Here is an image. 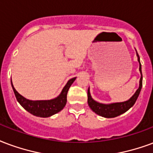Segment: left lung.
<instances>
[{
	"label": "left lung",
	"mask_w": 153,
	"mask_h": 153,
	"mask_svg": "<svg viewBox=\"0 0 153 153\" xmlns=\"http://www.w3.org/2000/svg\"><path fill=\"white\" fill-rule=\"evenodd\" d=\"M138 56V61L140 62V71L141 73V78H140V87L138 88L136 92L133 95V97H131V99L126 100L125 102L121 103H114V104H110V105H104V104H100L97 101H95L92 98H91V95H90V91L88 90V103L89 107L91 108V110L95 112L96 114L105 117H115L117 116H119L121 114H124L125 112L128 110L129 108H131L134 103L136 101L137 98L140 95V92L142 88V84H143V76H142V71H141V64L140 62V57L139 55L137 53Z\"/></svg>",
	"instance_id": "8db88e82"
}]
</instances>
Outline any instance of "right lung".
<instances>
[{
  "instance_id": "add662e5",
  "label": "right lung",
  "mask_w": 153,
  "mask_h": 153,
  "mask_svg": "<svg viewBox=\"0 0 153 153\" xmlns=\"http://www.w3.org/2000/svg\"><path fill=\"white\" fill-rule=\"evenodd\" d=\"M75 79L76 78H73L69 80L66 85L63 88L62 93L59 95V97L50 100H29L21 96L15 90V88H13L12 84V81H11V85L17 100L27 111L37 117H48L60 112L65 107L67 101V92L69 91V88Z\"/></svg>"
}]
</instances>
